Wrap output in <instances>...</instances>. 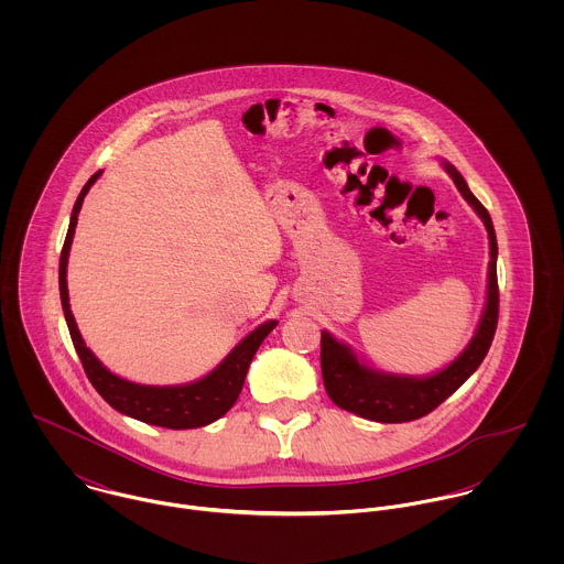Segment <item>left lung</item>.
Here are the masks:
<instances>
[{"mask_svg":"<svg viewBox=\"0 0 564 564\" xmlns=\"http://www.w3.org/2000/svg\"><path fill=\"white\" fill-rule=\"evenodd\" d=\"M447 173L454 177L463 197L474 206L482 217L488 242H490V262H488V297L484 308L482 322L469 343V347L441 373L430 378H405V376H387L376 373L369 367L360 365L356 356L334 340L327 332H322V376L329 400L380 423H403L414 421L432 412L456 393L467 378L482 365L484 356L492 343L497 319H499V286H497V239L492 221L480 199L469 191L465 177L445 162Z\"/></svg>","mask_w":564,"mask_h":564,"instance_id":"obj_1","label":"left lung"}]
</instances>
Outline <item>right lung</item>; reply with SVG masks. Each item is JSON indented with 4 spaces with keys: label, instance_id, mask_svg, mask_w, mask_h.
Returning <instances> with one entry per match:
<instances>
[{
    "label": "right lung",
    "instance_id": "1",
    "mask_svg": "<svg viewBox=\"0 0 564 564\" xmlns=\"http://www.w3.org/2000/svg\"><path fill=\"white\" fill-rule=\"evenodd\" d=\"M97 177H99V171L90 175V180L84 184L78 195V202L72 213V224L67 230V239L61 251V269H58L61 302H63V311L69 325L74 347L80 356L84 373L95 387V391L115 410L128 416H134L143 423L161 425L169 430H188V427L208 425L219 416H224L239 400L251 358L256 356L260 343L267 338V334L278 325V322L258 325L251 334L242 338L241 343L230 351V356L210 376L186 387H143L110 373L84 345L76 319L69 311V291H67V260H69V249L74 241L76 224H78V213H80L84 195L88 193V188Z\"/></svg>",
    "mask_w": 564,
    "mask_h": 564
}]
</instances>
